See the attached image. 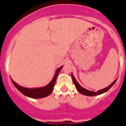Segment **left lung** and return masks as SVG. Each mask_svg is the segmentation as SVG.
<instances>
[{
    "label": "left lung",
    "mask_w": 126,
    "mask_h": 126,
    "mask_svg": "<svg viewBox=\"0 0 126 126\" xmlns=\"http://www.w3.org/2000/svg\"><path fill=\"white\" fill-rule=\"evenodd\" d=\"M71 77L72 79H73V81L74 84L75 85V87H76V89H77V91H78L79 93H81V94H83V95H87V96H94V95H100V94H103V93H105V92H107V91H108V90L115 84V83L117 81V79H116L115 81H113L111 84L108 87H107L105 88V89H101V90H99V91H97V92H94V91H89L87 89H85V88L82 87L77 82V81L76 80L75 77H74L73 73H71Z\"/></svg>",
    "instance_id": "obj_1"
}]
</instances>
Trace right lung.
Listing matches in <instances>:
<instances>
[{
    "mask_svg": "<svg viewBox=\"0 0 126 126\" xmlns=\"http://www.w3.org/2000/svg\"><path fill=\"white\" fill-rule=\"evenodd\" d=\"M62 67H63V65L56 70L55 73V75L53 76V78L52 80L47 85L43 87L32 88V89H31V88L23 87H21V86L17 84L12 79L11 81L14 85H15V87L20 92H21L23 95L34 99L43 98V97L48 96L52 92V91H53V88H54V85L55 84L57 77L59 72L62 69Z\"/></svg>",
    "mask_w": 126,
    "mask_h": 126,
    "instance_id": "add662e5",
    "label": "right lung"
}]
</instances>
